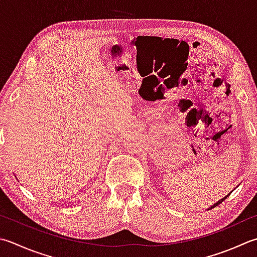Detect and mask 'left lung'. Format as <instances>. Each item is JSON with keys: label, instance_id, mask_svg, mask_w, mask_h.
Returning <instances> with one entry per match:
<instances>
[{"label": "left lung", "instance_id": "obj_1", "mask_svg": "<svg viewBox=\"0 0 257 257\" xmlns=\"http://www.w3.org/2000/svg\"><path fill=\"white\" fill-rule=\"evenodd\" d=\"M232 192H233V190H232ZM232 192H230V193H232ZM230 193H229V194H228V195H226V196H225V197H224V198H222V199H220V200H218V202H217V203H215V204H214V205H212V206H210V207H209V208H207V210H209V209H212V208H214V207H216V206H217V205H219V204H220V203H222V202H223V200H225V199H226V198H227V197H228V196H229V195H230Z\"/></svg>", "mask_w": 257, "mask_h": 257}]
</instances>
